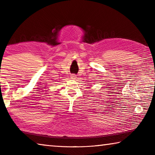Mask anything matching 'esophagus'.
I'll use <instances>...</instances> for the list:
<instances>
[{
    "label": "esophagus",
    "instance_id": "obj_1",
    "mask_svg": "<svg viewBox=\"0 0 155 155\" xmlns=\"http://www.w3.org/2000/svg\"><path fill=\"white\" fill-rule=\"evenodd\" d=\"M71 77H72V79H75V78H76V75H74V74H72V75L71 76Z\"/></svg>",
    "mask_w": 155,
    "mask_h": 155
}]
</instances>
